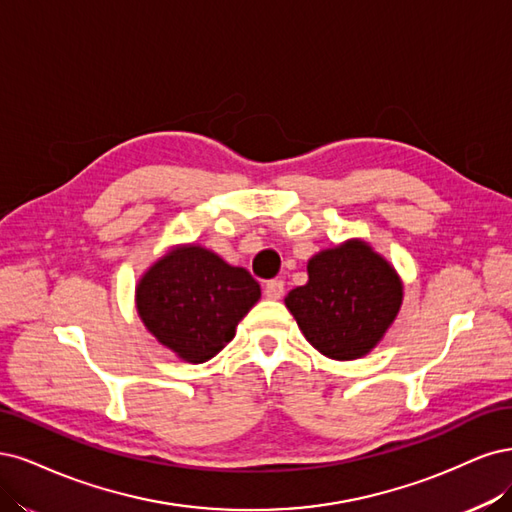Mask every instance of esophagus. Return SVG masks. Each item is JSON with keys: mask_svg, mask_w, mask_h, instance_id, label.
Listing matches in <instances>:
<instances>
[{"mask_svg": "<svg viewBox=\"0 0 512 512\" xmlns=\"http://www.w3.org/2000/svg\"><path fill=\"white\" fill-rule=\"evenodd\" d=\"M263 293H266V298L268 300H280V298H283V293H285V283H283V280H268V283H266V291H263Z\"/></svg>", "mask_w": 512, "mask_h": 512, "instance_id": "1", "label": "esophagus"}]
</instances>
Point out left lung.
Masks as SVG:
<instances>
[{"label": "left lung", "instance_id": "1", "mask_svg": "<svg viewBox=\"0 0 512 512\" xmlns=\"http://www.w3.org/2000/svg\"><path fill=\"white\" fill-rule=\"evenodd\" d=\"M391 263L364 240H349L308 261V283L285 298L306 340L329 359H357L381 342L402 306Z\"/></svg>", "mask_w": 512, "mask_h": 512}]
</instances>
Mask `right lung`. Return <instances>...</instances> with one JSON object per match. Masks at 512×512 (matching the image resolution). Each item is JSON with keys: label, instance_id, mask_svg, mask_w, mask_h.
I'll return each instance as SVG.
<instances>
[{"label": "right lung", "instance_id": "obj_1", "mask_svg": "<svg viewBox=\"0 0 512 512\" xmlns=\"http://www.w3.org/2000/svg\"><path fill=\"white\" fill-rule=\"evenodd\" d=\"M259 298V283L249 272L197 244L168 251L136 287V308L148 332L189 364L217 355Z\"/></svg>", "mask_w": 512, "mask_h": 512}]
</instances>
